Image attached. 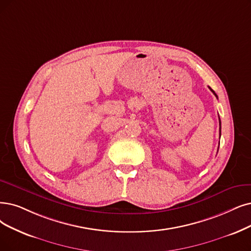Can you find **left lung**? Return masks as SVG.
Segmentation results:
<instances>
[{"label": "left lung", "instance_id": "8db88e82", "mask_svg": "<svg viewBox=\"0 0 251 251\" xmlns=\"http://www.w3.org/2000/svg\"><path fill=\"white\" fill-rule=\"evenodd\" d=\"M209 88H210V89H211V87H209ZM211 92H212V93H213V94H214V95H215V97H216V98H217V95H216V94H215V93H214V91H212V89H211ZM219 126H220V119H219Z\"/></svg>", "mask_w": 251, "mask_h": 251}]
</instances>
